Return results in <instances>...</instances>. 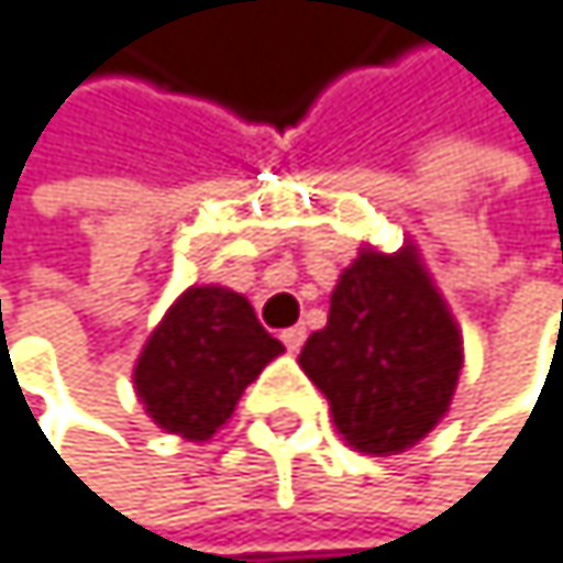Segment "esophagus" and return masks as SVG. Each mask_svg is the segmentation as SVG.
<instances>
[{
  "label": "esophagus",
  "mask_w": 563,
  "mask_h": 563,
  "mask_svg": "<svg viewBox=\"0 0 563 563\" xmlns=\"http://www.w3.org/2000/svg\"><path fill=\"white\" fill-rule=\"evenodd\" d=\"M279 340L287 343V350H300V346H303V340H307V327H290V330L279 333Z\"/></svg>",
  "instance_id": "esophagus-1"
}]
</instances>
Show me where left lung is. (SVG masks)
Masks as SVG:
<instances>
[{"label":"left lung","mask_w":563,"mask_h":563,"mask_svg":"<svg viewBox=\"0 0 563 563\" xmlns=\"http://www.w3.org/2000/svg\"><path fill=\"white\" fill-rule=\"evenodd\" d=\"M461 333L413 250L360 253L330 297L327 327L300 350L336 430L356 451L397 454L448 413Z\"/></svg>","instance_id":"obj_1"}]
</instances>
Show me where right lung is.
I'll return each instance as SVG.
<instances>
[{"instance_id": "add662e5", "label": "right lung", "mask_w": 563, "mask_h": 563, "mask_svg": "<svg viewBox=\"0 0 563 563\" xmlns=\"http://www.w3.org/2000/svg\"><path fill=\"white\" fill-rule=\"evenodd\" d=\"M279 350L284 343L260 327L246 297L189 287L140 356L136 394L163 430L207 440Z\"/></svg>"}]
</instances>
